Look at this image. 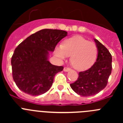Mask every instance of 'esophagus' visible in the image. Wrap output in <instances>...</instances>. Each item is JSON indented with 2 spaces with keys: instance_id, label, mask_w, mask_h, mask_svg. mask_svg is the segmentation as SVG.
I'll list each match as a JSON object with an SVG mask.
<instances>
[{
  "instance_id": "obj_1",
  "label": "esophagus",
  "mask_w": 123,
  "mask_h": 123,
  "mask_svg": "<svg viewBox=\"0 0 123 123\" xmlns=\"http://www.w3.org/2000/svg\"><path fill=\"white\" fill-rule=\"evenodd\" d=\"M70 69H70L69 68H68V67H65V68H63L64 71H66V72H67V71H69Z\"/></svg>"
}]
</instances>
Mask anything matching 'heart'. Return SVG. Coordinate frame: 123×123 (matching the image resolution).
<instances>
[{
  "label": "heart",
  "instance_id": "b5f03b06",
  "mask_svg": "<svg viewBox=\"0 0 123 123\" xmlns=\"http://www.w3.org/2000/svg\"><path fill=\"white\" fill-rule=\"evenodd\" d=\"M55 54L61 60L70 57V62L75 69L83 71L89 69L95 62L97 47L94 42L81 36H74L65 40L62 45L55 48Z\"/></svg>",
  "mask_w": 123,
  "mask_h": 123
}]
</instances>
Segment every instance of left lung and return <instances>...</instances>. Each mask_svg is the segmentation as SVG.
I'll return each mask as SVG.
<instances>
[{
	"mask_svg": "<svg viewBox=\"0 0 123 123\" xmlns=\"http://www.w3.org/2000/svg\"><path fill=\"white\" fill-rule=\"evenodd\" d=\"M98 50L95 63L89 69L79 73L74 82L70 84L71 89L79 95L92 96L98 94L106 87L112 69V56L108 49L94 39Z\"/></svg>",
	"mask_w": 123,
	"mask_h": 123,
	"instance_id": "left-lung-1",
	"label": "left lung"
}]
</instances>
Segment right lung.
I'll use <instances>...</instances> for the list:
<instances>
[{
  "mask_svg": "<svg viewBox=\"0 0 123 123\" xmlns=\"http://www.w3.org/2000/svg\"><path fill=\"white\" fill-rule=\"evenodd\" d=\"M67 33L58 29H42L28 37L15 49L11 60L13 79L21 91L36 96L50 89L55 75L63 67L50 63L49 52H54Z\"/></svg>",
  "mask_w": 123,
  "mask_h": 123,
  "instance_id": "obj_1",
  "label": "right lung"
}]
</instances>
